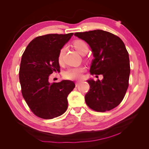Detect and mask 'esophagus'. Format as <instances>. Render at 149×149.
<instances>
[{
  "label": "esophagus",
  "mask_w": 149,
  "mask_h": 149,
  "mask_svg": "<svg viewBox=\"0 0 149 149\" xmlns=\"http://www.w3.org/2000/svg\"><path fill=\"white\" fill-rule=\"evenodd\" d=\"M79 83H80V81H76V83H75L76 86H78L79 84Z\"/></svg>",
  "instance_id": "obj_1"
}]
</instances>
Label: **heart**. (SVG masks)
<instances>
[{
  "instance_id": "heart-1",
  "label": "heart",
  "mask_w": 149,
  "mask_h": 149,
  "mask_svg": "<svg viewBox=\"0 0 149 149\" xmlns=\"http://www.w3.org/2000/svg\"><path fill=\"white\" fill-rule=\"evenodd\" d=\"M73 46L75 49L81 54H84L88 51V46L87 43L82 40H76L73 42ZM65 52V47H62L59 52L58 55V61L59 63H61L63 61ZM85 69L83 66H77L70 68L65 72L64 76L66 79L78 80L83 77V73Z\"/></svg>"
}]
</instances>
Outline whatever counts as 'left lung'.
Returning a JSON list of instances; mask_svg holds the SVG:
<instances>
[{
  "instance_id": "obj_1",
  "label": "left lung",
  "mask_w": 149,
  "mask_h": 149,
  "mask_svg": "<svg viewBox=\"0 0 149 149\" xmlns=\"http://www.w3.org/2000/svg\"><path fill=\"white\" fill-rule=\"evenodd\" d=\"M74 35L86 42L92 49L94 59L90 73L103 76L102 81H87L90 89L84 97L86 103L97 112L114 109L123 100L129 86V58L124 42L118 36L102 30Z\"/></svg>"
}]
</instances>
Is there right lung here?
Here are the masks:
<instances>
[{
    "instance_id": "add662e5",
    "label": "right lung",
    "mask_w": 149,
    "mask_h": 149,
    "mask_svg": "<svg viewBox=\"0 0 149 149\" xmlns=\"http://www.w3.org/2000/svg\"><path fill=\"white\" fill-rule=\"evenodd\" d=\"M73 33L47 34L35 38L22 56L19 80L22 96L31 111L38 118L51 119L68 108L67 97L75 84L69 80L49 82L53 72L60 71L58 55Z\"/></svg>"
}]
</instances>
